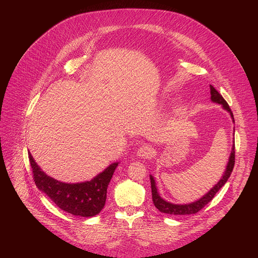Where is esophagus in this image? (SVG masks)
I'll return each instance as SVG.
<instances>
[{
    "label": "esophagus",
    "mask_w": 258,
    "mask_h": 258,
    "mask_svg": "<svg viewBox=\"0 0 258 258\" xmlns=\"http://www.w3.org/2000/svg\"><path fill=\"white\" fill-rule=\"evenodd\" d=\"M153 148L150 146V145H143L141 146L140 148L138 149V152H137V156L139 158H150L152 157L153 155Z\"/></svg>",
    "instance_id": "1"
}]
</instances>
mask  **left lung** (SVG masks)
I'll use <instances>...</instances> for the list:
<instances>
[{"instance_id":"left-lung-1","label":"left lung","mask_w":258,"mask_h":258,"mask_svg":"<svg viewBox=\"0 0 258 258\" xmlns=\"http://www.w3.org/2000/svg\"><path fill=\"white\" fill-rule=\"evenodd\" d=\"M210 95H211V101L214 102V103H217V104H220L223 105L224 109L227 110V111L230 112L232 118H233V121H234V115L231 111V108L229 106V104L227 103V101L223 98V96L220 95L211 85H210ZM234 165H235V141H234V144H233V148H232V152H231V155H230V158H229V162L227 164V168H226V171L223 175V177L219 179V181L216 183V185L208 192L206 193L202 198H200L199 200L195 201V202H192L190 204H183V205H180V204H172V203H169L165 200H163L158 192H157V187H156V183H155V179L152 175H150V181H151V190H152V200H153V203L155 205V207L160 211V212H163V213H167V214H174V215H183V214H194V213H197L198 211H200L206 204H208L214 197V195L219 191V189L222 188L225 183L227 182L228 178L230 177L232 171H233V168H234Z\"/></svg>"}]
</instances>
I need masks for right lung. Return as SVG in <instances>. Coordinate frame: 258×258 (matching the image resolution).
Returning a JSON list of instances; mask_svg holds the SVG:
<instances>
[{
	"label": "right lung",
	"mask_w": 258,
	"mask_h": 258,
	"mask_svg": "<svg viewBox=\"0 0 258 258\" xmlns=\"http://www.w3.org/2000/svg\"><path fill=\"white\" fill-rule=\"evenodd\" d=\"M28 158L36 187L47 194L59 208L82 217L95 216L103 209L108 185L118 165V162L110 164L89 181L66 183L46 174L30 153H28Z\"/></svg>",
	"instance_id": "obj_1"
}]
</instances>
